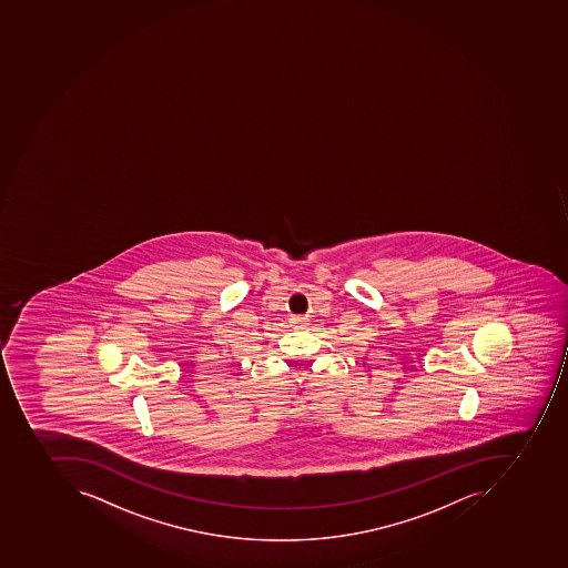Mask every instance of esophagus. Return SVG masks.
Wrapping results in <instances>:
<instances>
[{
  "instance_id": "34e87169",
  "label": "esophagus",
  "mask_w": 568,
  "mask_h": 568,
  "mask_svg": "<svg viewBox=\"0 0 568 568\" xmlns=\"http://www.w3.org/2000/svg\"><path fill=\"white\" fill-rule=\"evenodd\" d=\"M292 323H294L295 327H304L307 323V318H304V316H295V318H292Z\"/></svg>"
}]
</instances>
